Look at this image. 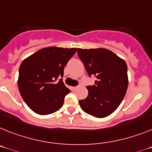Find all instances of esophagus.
Listing matches in <instances>:
<instances>
[{"label":"esophagus","mask_w":152,"mask_h":152,"mask_svg":"<svg viewBox=\"0 0 152 152\" xmlns=\"http://www.w3.org/2000/svg\"><path fill=\"white\" fill-rule=\"evenodd\" d=\"M80 86H73V87H72V90H76L77 89H79Z\"/></svg>","instance_id":"34e87169"}]
</instances>
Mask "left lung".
I'll return each mask as SVG.
<instances>
[{"label": "left lung", "instance_id": "8db88e82", "mask_svg": "<svg viewBox=\"0 0 152 152\" xmlns=\"http://www.w3.org/2000/svg\"><path fill=\"white\" fill-rule=\"evenodd\" d=\"M88 76L96 78L87 86V97L79 101L84 112L96 117H106L116 110L127 92V67L125 61L106 48H77Z\"/></svg>", "mask_w": 152, "mask_h": 152}]
</instances>
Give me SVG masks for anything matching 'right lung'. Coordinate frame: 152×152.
<instances>
[{
  "label": "right lung",
  "mask_w": 152,
  "mask_h": 152,
  "mask_svg": "<svg viewBox=\"0 0 152 152\" xmlns=\"http://www.w3.org/2000/svg\"><path fill=\"white\" fill-rule=\"evenodd\" d=\"M76 48L48 47L25 58L19 67L18 85L25 104L35 113L46 115L60 109L70 93L62 81L64 68Z\"/></svg>",
  "instance_id": "right-lung-1"
}]
</instances>
